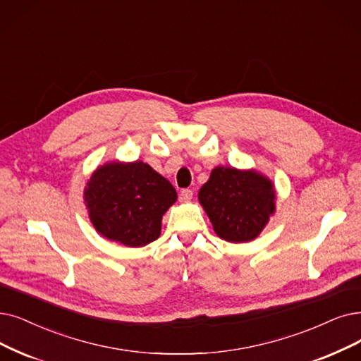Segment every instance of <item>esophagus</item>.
Returning <instances> with one entry per match:
<instances>
[{"instance_id": "1", "label": "esophagus", "mask_w": 361, "mask_h": 361, "mask_svg": "<svg viewBox=\"0 0 361 361\" xmlns=\"http://www.w3.org/2000/svg\"><path fill=\"white\" fill-rule=\"evenodd\" d=\"M192 195H194L192 190L186 188V190H182V191H180V194H179V198H180V201H191Z\"/></svg>"}]
</instances>
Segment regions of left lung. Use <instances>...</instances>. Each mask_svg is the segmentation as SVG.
Wrapping results in <instances>:
<instances>
[{
	"mask_svg": "<svg viewBox=\"0 0 361 361\" xmlns=\"http://www.w3.org/2000/svg\"><path fill=\"white\" fill-rule=\"evenodd\" d=\"M198 198L214 233L231 243L256 238L276 210L272 183L256 171L233 167H216Z\"/></svg>",
	"mask_w": 361,
	"mask_h": 361,
	"instance_id": "1",
	"label": "left lung"
}]
</instances>
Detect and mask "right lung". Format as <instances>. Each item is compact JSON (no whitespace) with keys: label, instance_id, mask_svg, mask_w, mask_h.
<instances>
[{"label":"right lung","instance_id":"obj_1","mask_svg":"<svg viewBox=\"0 0 361 361\" xmlns=\"http://www.w3.org/2000/svg\"><path fill=\"white\" fill-rule=\"evenodd\" d=\"M84 197L99 233L128 247L160 237L163 214L178 198L173 185L142 161L99 167Z\"/></svg>","mask_w":361,"mask_h":361}]
</instances>
